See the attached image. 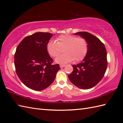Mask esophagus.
I'll list each match as a JSON object with an SVG mask.
<instances>
[{"label": "esophagus", "mask_w": 123, "mask_h": 123, "mask_svg": "<svg viewBox=\"0 0 123 123\" xmlns=\"http://www.w3.org/2000/svg\"><path fill=\"white\" fill-rule=\"evenodd\" d=\"M65 65H64V64H61L60 65V67L61 68H63V67H64L65 66Z\"/></svg>", "instance_id": "obj_1"}]
</instances>
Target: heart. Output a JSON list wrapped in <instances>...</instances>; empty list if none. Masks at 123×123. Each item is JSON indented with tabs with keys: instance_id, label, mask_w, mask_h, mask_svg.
Wrapping results in <instances>:
<instances>
[{
	"instance_id": "1",
	"label": "heart",
	"mask_w": 123,
	"mask_h": 123,
	"mask_svg": "<svg viewBox=\"0 0 123 123\" xmlns=\"http://www.w3.org/2000/svg\"><path fill=\"white\" fill-rule=\"evenodd\" d=\"M56 42L50 41L47 44L48 53L53 57L57 56L63 49L65 53L55 59L59 64H66L72 61L79 62L85 57L88 52L87 42L83 37L66 34L60 35Z\"/></svg>"
}]
</instances>
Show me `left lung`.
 Returning a JSON list of instances; mask_svg holds the SVG:
<instances>
[{"label": "left lung", "instance_id": "1", "mask_svg": "<svg viewBox=\"0 0 123 123\" xmlns=\"http://www.w3.org/2000/svg\"><path fill=\"white\" fill-rule=\"evenodd\" d=\"M84 38L88 52L83 61L72 65L74 70L68 75L72 83L81 89L93 87L103 78L107 69V53L104 44L96 37L86 32L74 33Z\"/></svg>", "mask_w": 123, "mask_h": 123}]
</instances>
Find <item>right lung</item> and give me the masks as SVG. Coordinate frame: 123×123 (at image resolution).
I'll return each instance as SVG.
<instances>
[{
    "instance_id": "1",
    "label": "right lung",
    "mask_w": 123,
    "mask_h": 123,
    "mask_svg": "<svg viewBox=\"0 0 123 123\" xmlns=\"http://www.w3.org/2000/svg\"><path fill=\"white\" fill-rule=\"evenodd\" d=\"M53 34L37 32L24 38L17 47L14 66L18 76L24 85L35 91L47 88L54 81L61 69L53 65L46 46Z\"/></svg>"
}]
</instances>
